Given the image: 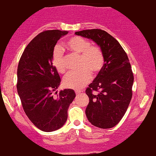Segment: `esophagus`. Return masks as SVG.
<instances>
[{"label":"esophagus","mask_w":156,"mask_h":156,"mask_svg":"<svg viewBox=\"0 0 156 156\" xmlns=\"http://www.w3.org/2000/svg\"><path fill=\"white\" fill-rule=\"evenodd\" d=\"M75 93H76V95H79V94H80V93H81V91H80V90H75Z\"/></svg>","instance_id":"34e87169"}]
</instances>
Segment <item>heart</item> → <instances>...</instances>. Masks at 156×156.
I'll list each match as a JSON object with an SVG mask.
<instances>
[{
	"label": "heart",
	"instance_id": "b5f03b06",
	"mask_svg": "<svg viewBox=\"0 0 156 156\" xmlns=\"http://www.w3.org/2000/svg\"><path fill=\"white\" fill-rule=\"evenodd\" d=\"M65 46L71 54L80 55V68L82 69L69 73L63 79V84L69 88L81 89L92 79L91 71L97 74L104 68L105 63L104 52L100 47L91 45L89 40L77 36L69 38ZM52 63L60 74L66 71L65 56L59 46H56L53 51Z\"/></svg>",
	"mask_w": 156,
	"mask_h": 156
}]
</instances>
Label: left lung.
Instances as JSON below:
<instances>
[{
  "label": "left lung",
  "mask_w": 156,
  "mask_h": 156,
  "mask_svg": "<svg viewBox=\"0 0 156 156\" xmlns=\"http://www.w3.org/2000/svg\"><path fill=\"white\" fill-rule=\"evenodd\" d=\"M75 34L92 39L104 52V68L85 90L89 97L85 113L92 125L110 129L120 121L132 98L133 74L129 58L120 43L103 30H84Z\"/></svg>",
  "instance_id": "obj_1"
}]
</instances>
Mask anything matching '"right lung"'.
I'll list each match as a JSON object with an SVG mask.
<instances>
[{
  "mask_svg": "<svg viewBox=\"0 0 156 156\" xmlns=\"http://www.w3.org/2000/svg\"><path fill=\"white\" fill-rule=\"evenodd\" d=\"M67 34L59 30L40 33L25 47L18 64L16 88L24 112L35 126L46 132L65 124L76 96L71 89L53 94L60 77L52 64V53L57 41Z\"/></svg>",
  "mask_w": 156,
  "mask_h": 156,
  "instance_id": "obj_1",
  "label": "right lung"
}]
</instances>
